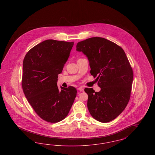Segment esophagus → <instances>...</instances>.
Masks as SVG:
<instances>
[{
	"mask_svg": "<svg viewBox=\"0 0 155 155\" xmlns=\"http://www.w3.org/2000/svg\"><path fill=\"white\" fill-rule=\"evenodd\" d=\"M77 89L79 91H80V92H82V91H84V88H82V87H79V88H78Z\"/></svg>",
	"mask_w": 155,
	"mask_h": 155,
	"instance_id": "obj_1",
	"label": "esophagus"
}]
</instances>
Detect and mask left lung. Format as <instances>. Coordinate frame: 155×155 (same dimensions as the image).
<instances>
[{"mask_svg":"<svg viewBox=\"0 0 155 155\" xmlns=\"http://www.w3.org/2000/svg\"><path fill=\"white\" fill-rule=\"evenodd\" d=\"M76 50L88 59L90 73L101 88L98 92L86 88L87 106L96 120L107 123L119 116L129 102L133 84V69L124 50L101 37L79 42Z\"/></svg>","mask_w":155,"mask_h":155,"instance_id":"8db88e82","label":"left lung"}]
</instances>
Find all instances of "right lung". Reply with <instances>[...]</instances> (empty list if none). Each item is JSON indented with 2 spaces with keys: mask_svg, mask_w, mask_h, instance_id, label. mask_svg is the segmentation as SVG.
Listing matches in <instances>:
<instances>
[{
  "mask_svg": "<svg viewBox=\"0 0 155 155\" xmlns=\"http://www.w3.org/2000/svg\"><path fill=\"white\" fill-rule=\"evenodd\" d=\"M74 42L48 39L37 45L23 60L22 88L37 114L58 123L66 117L77 96L73 87L58 88V74L70 56Z\"/></svg>",
  "mask_w": 155,
  "mask_h": 155,
  "instance_id": "add662e5",
  "label": "right lung"
}]
</instances>
